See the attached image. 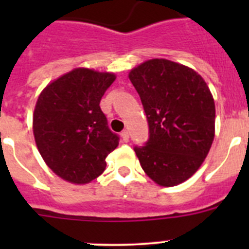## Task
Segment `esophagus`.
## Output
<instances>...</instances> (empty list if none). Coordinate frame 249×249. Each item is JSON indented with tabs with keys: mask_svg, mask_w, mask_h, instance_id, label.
Here are the masks:
<instances>
[{
	"mask_svg": "<svg viewBox=\"0 0 249 249\" xmlns=\"http://www.w3.org/2000/svg\"><path fill=\"white\" fill-rule=\"evenodd\" d=\"M121 137H122V140L124 141V142H128L129 141V133L127 129H124V131H122V133H121Z\"/></svg>",
	"mask_w": 249,
	"mask_h": 249,
	"instance_id": "esophagus-1",
	"label": "esophagus"
}]
</instances>
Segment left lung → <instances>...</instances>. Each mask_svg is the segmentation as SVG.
<instances>
[{"label":"left lung","mask_w":249,"mask_h":249,"mask_svg":"<svg viewBox=\"0 0 249 249\" xmlns=\"http://www.w3.org/2000/svg\"><path fill=\"white\" fill-rule=\"evenodd\" d=\"M129 80L148 122V140L135 146L141 166L160 186L182 183L201 167L214 137L208 86L192 68L162 58L133 68Z\"/></svg>","instance_id":"8db88e82"}]
</instances>
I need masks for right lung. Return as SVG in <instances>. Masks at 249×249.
<instances>
[{"label":"right lung","mask_w":249,"mask_h":249,"mask_svg":"<svg viewBox=\"0 0 249 249\" xmlns=\"http://www.w3.org/2000/svg\"><path fill=\"white\" fill-rule=\"evenodd\" d=\"M113 73L76 68L46 87L36 103L34 135L39 153L57 176L89 183L106 168L120 142L100 107Z\"/></svg>","instance_id":"1"}]
</instances>
